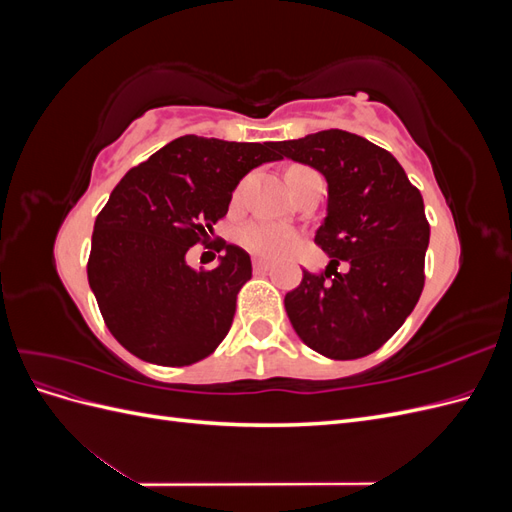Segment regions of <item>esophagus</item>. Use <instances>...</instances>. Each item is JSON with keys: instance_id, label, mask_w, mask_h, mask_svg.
<instances>
[{"instance_id": "obj_1", "label": "esophagus", "mask_w": 512, "mask_h": 512, "mask_svg": "<svg viewBox=\"0 0 512 512\" xmlns=\"http://www.w3.org/2000/svg\"><path fill=\"white\" fill-rule=\"evenodd\" d=\"M271 262L265 258H254V271H269Z\"/></svg>"}]
</instances>
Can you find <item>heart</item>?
<instances>
[{
  "label": "heart",
  "mask_w": 512,
  "mask_h": 512,
  "mask_svg": "<svg viewBox=\"0 0 512 512\" xmlns=\"http://www.w3.org/2000/svg\"><path fill=\"white\" fill-rule=\"evenodd\" d=\"M241 241L262 256H280L294 245V232L282 224L252 222L241 230Z\"/></svg>",
  "instance_id": "1"
}]
</instances>
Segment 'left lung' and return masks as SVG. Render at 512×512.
<instances>
[{"label": "left lung", "mask_w": 512, "mask_h": 512, "mask_svg": "<svg viewBox=\"0 0 512 512\" xmlns=\"http://www.w3.org/2000/svg\"><path fill=\"white\" fill-rule=\"evenodd\" d=\"M280 160L316 168L327 179V218L316 243L329 267L303 271L284 299L292 329L335 361L359 359L412 314L425 284L429 224L423 196L389 151L344 130L273 143ZM344 261L347 271L336 265Z\"/></svg>", "instance_id": "obj_1"}]
</instances>
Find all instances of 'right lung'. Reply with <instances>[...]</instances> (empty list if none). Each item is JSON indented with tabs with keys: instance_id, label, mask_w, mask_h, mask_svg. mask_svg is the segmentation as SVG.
Segmentation results:
<instances>
[{
	"instance_id": "add662e5",
	"label": "right lung",
	"mask_w": 512,
	"mask_h": 512,
	"mask_svg": "<svg viewBox=\"0 0 512 512\" xmlns=\"http://www.w3.org/2000/svg\"><path fill=\"white\" fill-rule=\"evenodd\" d=\"M273 143L185 134L128 170L91 237L89 286L108 331L138 359L192 365L226 337L250 254L220 243L218 267L198 271L185 254L207 243L232 192L252 168L275 162Z\"/></svg>"
}]
</instances>
